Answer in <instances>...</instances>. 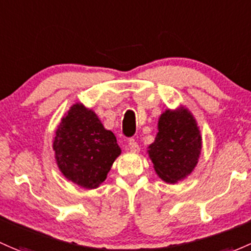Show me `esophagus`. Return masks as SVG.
Returning <instances> with one entry per match:
<instances>
[{
	"label": "esophagus",
	"mask_w": 251,
	"mask_h": 251,
	"mask_svg": "<svg viewBox=\"0 0 251 251\" xmlns=\"http://www.w3.org/2000/svg\"><path fill=\"white\" fill-rule=\"evenodd\" d=\"M128 150H131V151H133V152H138L139 151L138 143H137L136 139H134V138L128 139Z\"/></svg>",
	"instance_id": "obj_1"
}]
</instances>
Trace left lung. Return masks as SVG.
<instances>
[{
	"instance_id": "left-lung-1",
	"label": "left lung",
	"mask_w": 251,
	"mask_h": 251,
	"mask_svg": "<svg viewBox=\"0 0 251 251\" xmlns=\"http://www.w3.org/2000/svg\"><path fill=\"white\" fill-rule=\"evenodd\" d=\"M149 148V156L161 179L176 183L189 176L201 152V134L189 110H166L160 117L156 138Z\"/></svg>"
}]
</instances>
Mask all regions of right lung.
I'll list each match as a JSON object with an SVG mask.
<instances>
[{
	"mask_svg": "<svg viewBox=\"0 0 251 251\" xmlns=\"http://www.w3.org/2000/svg\"><path fill=\"white\" fill-rule=\"evenodd\" d=\"M52 148L63 176L86 189L103 183L121 152L114 133L105 130L92 110L79 103L62 119Z\"/></svg>",
	"mask_w": 251,
	"mask_h": 251,
	"instance_id": "1",
	"label": "right lung"
}]
</instances>
